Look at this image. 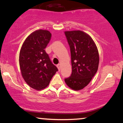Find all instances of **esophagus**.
Segmentation results:
<instances>
[{"label": "esophagus", "mask_w": 123, "mask_h": 123, "mask_svg": "<svg viewBox=\"0 0 123 123\" xmlns=\"http://www.w3.org/2000/svg\"><path fill=\"white\" fill-rule=\"evenodd\" d=\"M57 68H58L59 71H60V70H61V64H60V63H59V64L57 65Z\"/></svg>", "instance_id": "obj_1"}]
</instances>
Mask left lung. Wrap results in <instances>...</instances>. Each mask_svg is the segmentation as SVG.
I'll return each mask as SVG.
<instances>
[{
	"mask_svg": "<svg viewBox=\"0 0 123 123\" xmlns=\"http://www.w3.org/2000/svg\"><path fill=\"white\" fill-rule=\"evenodd\" d=\"M70 48L72 74L65 79L68 87L79 91L90 83L97 73L99 53L92 38L80 30L65 31Z\"/></svg>",
	"mask_w": 123,
	"mask_h": 123,
	"instance_id": "obj_1",
	"label": "left lung"
}]
</instances>
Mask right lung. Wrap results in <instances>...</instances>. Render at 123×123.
I'll return each mask as SVG.
<instances>
[{
    "mask_svg": "<svg viewBox=\"0 0 123 123\" xmlns=\"http://www.w3.org/2000/svg\"><path fill=\"white\" fill-rule=\"evenodd\" d=\"M51 36L48 30H36L25 39L19 52V63L23 78L37 91L46 88L58 71L45 50Z\"/></svg>",
    "mask_w": 123,
    "mask_h": 123,
    "instance_id": "obj_1",
    "label": "right lung"
}]
</instances>
